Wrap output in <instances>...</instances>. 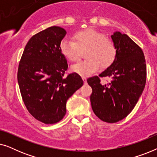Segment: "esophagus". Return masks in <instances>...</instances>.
<instances>
[{
  "mask_svg": "<svg viewBox=\"0 0 157 157\" xmlns=\"http://www.w3.org/2000/svg\"><path fill=\"white\" fill-rule=\"evenodd\" d=\"M82 79H83V82H84L85 84H86V83H87V81H86V78L85 76H83V77H82Z\"/></svg>",
  "mask_w": 157,
  "mask_h": 157,
  "instance_id": "1",
  "label": "esophagus"
}]
</instances>
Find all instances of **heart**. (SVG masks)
<instances>
[{"mask_svg":"<svg viewBox=\"0 0 157 157\" xmlns=\"http://www.w3.org/2000/svg\"><path fill=\"white\" fill-rule=\"evenodd\" d=\"M73 40L63 39L60 44L62 55L72 63L78 61L81 51L86 50V60L72 66V71L82 76H88L103 68L110 66L117 57V48L112 40L104 33L94 29L81 30L73 35Z\"/></svg>","mask_w":157,"mask_h":157,"instance_id":"heart-1","label":"heart"}]
</instances>
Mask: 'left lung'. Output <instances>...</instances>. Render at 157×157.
I'll return each instance as SVG.
<instances>
[{"mask_svg":"<svg viewBox=\"0 0 157 157\" xmlns=\"http://www.w3.org/2000/svg\"><path fill=\"white\" fill-rule=\"evenodd\" d=\"M117 48L113 63L99 76L90 77L91 107L96 117L107 123L119 121L131 113L145 87L147 66L141 48L126 34L111 36ZM100 77L112 80L107 85Z\"/></svg>","mask_w":157,"mask_h":157,"instance_id":"8db88e82","label":"left lung"}]
</instances>
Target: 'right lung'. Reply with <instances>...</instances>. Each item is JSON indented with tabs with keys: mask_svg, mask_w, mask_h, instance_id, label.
<instances>
[{
	"mask_svg": "<svg viewBox=\"0 0 157 157\" xmlns=\"http://www.w3.org/2000/svg\"><path fill=\"white\" fill-rule=\"evenodd\" d=\"M66 34L59 26L35 34L19 62L18 82L23 103L36 119L46 124L63 119L68 98L83 83L76 73L65 76L68 63L60 44Z\"/></svg>",
	"mask_w": 157,
	"mask_h": 157,
	"instance_id": "1",
	"label": "right lung"
}]
</instances>
